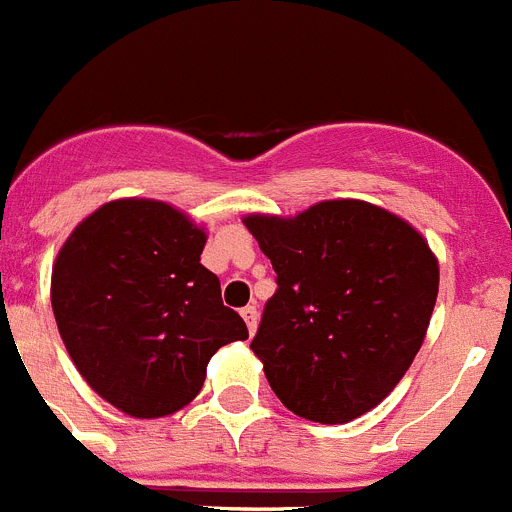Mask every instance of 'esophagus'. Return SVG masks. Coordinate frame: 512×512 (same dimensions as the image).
<instances>
[{
    "mask_svg": "<svg viewBox=\"0 0 512 512\" xmlns=\"http://www.w3.org/2000/svg\"><path fill=\"white\" fill-rule=\"evenodd\" d=\"M241 317L243 320H246V327H248V332H256V322H259V312H256V307H251V304H248V307H243L241 309Z\"/></svg>",
    "mask_w": 512,
    "mask_h": 512,
    "instance_id": "34e87169",
    "label": "esophagus"
}]
</instances>
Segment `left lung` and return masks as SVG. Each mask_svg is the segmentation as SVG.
<instances>
[{"instance_id": "1", "label": "left lung", "mask_w": 512, "mask_h": 512, "mask_svg": "<svg viewBox=\"0 0 512 512\" xmlns=\"http://www.w3.org/2000/svg\"><path fill=\"white\" fill-rule=\"evenodd\" d=\"M243 223L276 271L251 350L279 401L320 424L378 406L414 363L437 302L439 266L424 238L360 200Z\"/></svg>"}]
</instances>
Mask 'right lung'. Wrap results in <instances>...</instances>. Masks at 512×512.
<instances>
[{
	"label": "right lung",
	"instance_id": "right-lung-1",
	"mask_svg": "<svg viewBox=\"0 0 512 512\" xmlns=\"http://www.w3.org/2000/svg\"><path fill=\"white\" fill-rule=\"evenodd\" d=\"M203 246L180 210L116 200L60 248L50 289L60 337L88 386L124 414H175L200 393L215 350L248 337L200 264Z\"/></svg>",
	"mask_w": 512,
	"mask_h": 512
}]
</instances>
